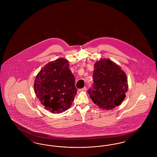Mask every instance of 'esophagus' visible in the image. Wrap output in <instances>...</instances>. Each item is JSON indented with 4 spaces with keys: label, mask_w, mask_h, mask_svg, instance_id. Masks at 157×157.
<instances>
[{
    "label": "esophagus",
    "mask_w": 157,
    "mask_h": 157,
    "mask_svg": "<svg viewBox=\"0 0 157 157\" xmlns=\"http://www.w3.org/2000/svg\"><path fill=\"white\" fill-rule=\"evenodd\" d=\"M87 90V88L86 87H84V88H83L82 89H80V90H79V91H86Z\"/></svg>",
    "instance_id": "34e87169"
}]
</instances>
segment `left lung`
I'll return each instance as SVG.
<instances>
[{
	"label": "left lung",
	"mask_w": 157,
	"mask_h": 157,
	"mask_svg": "<svg viewBox=\"0 0 157 157\" xmlns=\"http://www.w3.org/2000/svg\"><path fill=\"white\" fill-rule=\"evenodd\" d=\"M94 84L88 90L94 103L102 109L111 110L125 98L128 85L127 75L118 65L109 59L95 62Z\"/></svg>",
	"instance_id": "1"
}]
</instances>
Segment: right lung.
<instances>
[{
	"mask_svg": "<svg viewBox=\"0 0 157 157\" xmlns=\"http://www.w3.org/2000/svg\"><path fill=\"white\" fill-rule=\"evenodd\" d=\"M69 66L67 59L58 58L45 65L36 76V96L45 109L53 113L68 109L77 93L75 77Z\"/></svg>",
	"mask_w": 157,
	"mask_h": 157,
	"instance_id": "obj_1",
	"label": "right lung"
}]
</instances>
